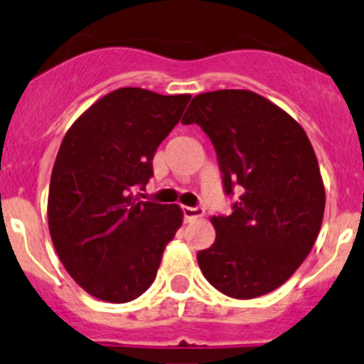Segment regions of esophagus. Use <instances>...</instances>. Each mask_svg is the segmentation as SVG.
Returning a JSON list of instances; mask_svg holds the SVG:
<instances>
[{
  "instance_id": "1",
  "label": "esophagus",
  "mask_w": 364,
  "mask_h": 364,
  "mask_svg": "<svg viewBox=\"0 0 364 364\" xmlns=\"http://www.w3.org/2000/svg\"><path fill=\"white\" fill-rule=\"evenodd\" d=\"M182 214H184L186 221H191L195 218H202L203 209L202 207H182Z\"/></svg>"
}]
</instances>
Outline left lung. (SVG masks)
Listing matches in <instances>:
<instances>
[{"instance_id":"obj_1","label":"left lung","mask_w":364,"mask_h":364,"mask_svg":"<svg viewBox=\"0 0 364 364\" xmlns=\"http://www.w3.org/2000/svg\"><path fill=\"white\" fill-rule=\"evenodd\" d=\"M182 123L213 143L225 195L241 193L230 216L213 218V247L196 254L203 277L232 299L273 291L309 255L323 220V182L304 128L243 89L195 96Z\"/></svg>"}]
</instances>
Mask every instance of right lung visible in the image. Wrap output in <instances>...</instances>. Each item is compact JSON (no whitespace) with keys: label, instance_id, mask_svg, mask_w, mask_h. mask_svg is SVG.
Wrapping results in <instances>:
<instances>
[{"label":"right lung","instance_id":"1","mask_svg":"<svg viewBox=\"0 0 364 364\" xmlns=\"http://www.w3.org/2000/svg\"><path fill=\"white\" fill-rule=\"evenodd\" d=\"M189 100L116 89L89 107L62 141L48 225L64 268L96 299L124 304L143 295L182 225L178 205L143 202L134 189L151 178L157 146Z\"/></svg>","mask_w":364,"mask_h":364}]
</instances>
